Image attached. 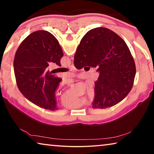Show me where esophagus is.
I'll return each mask as SVG.
<instances>
[{"mask_svg": "<svg viewBox=\"0 0 154 154\" xmlns=\"http://www.w3.org/2000/svg\"><path fill=\"white\" fill-rule=\"evenodd\" d=\"M69 69H71V70H73V69H75V66H74V64H72L71 65H70V66H69Z\"/></svg>", "mask_w": 154, "mask_h": 154, "instance_id": "obj_1", "label": "esophagus"}]
</instances>
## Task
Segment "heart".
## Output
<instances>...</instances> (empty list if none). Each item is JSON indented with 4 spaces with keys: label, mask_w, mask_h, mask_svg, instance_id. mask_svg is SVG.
Returning <instances> with one entry per match:
<instances>
[{
    "label": "heart",
    "mask_w": 154,
    "mask_h": 154,
    "mask_svg": "<svg viewBox=\"0 0 154 154\" xmlns=\"http://www.w3.org/2000/svg\"><path fill=\"white\" fill-rule=\"evenodd\" d=\"M87 96L90 100H93L95 96V91L93 88H90L88 90ZM62 105L66 108L69 109H75L77 108L78 106H81L84 103V101L81 100V99L75 97L71 93H65L62 96L60 99Z\"/></svg>",
    "instance_id": "obj_1"
}]
</instances>
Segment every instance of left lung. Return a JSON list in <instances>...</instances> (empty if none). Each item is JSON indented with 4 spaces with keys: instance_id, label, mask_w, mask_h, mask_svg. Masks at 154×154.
I'll return each instance as SVG.
<instances>
[{
    "instance_id": "obj_1",
    "label": "left lung",
    "mask_w": 154,
    "mask_h": 154,
    "mask_svg": "<svg viewBox=\"0 0 154 154\" xmlns=\"http://www.w3.org/2000/svg\"><path fill=\"white\" fill-rule=\"evenodd\" d=\"M63 51L52 34L45 30L31 33L20 44L15 55V79L21 93L41 108L55 111V92L62 79L47 70L48 62L60 66Z\"/></svg>"
}]
</instances>
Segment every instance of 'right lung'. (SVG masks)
<instances>
[{"mask_svg":"<svg viewBox=\"0 0 154 154\" xmlns=\"http://www.w3.org/2000/svg\"><path fill=\"white\" fill-rule=\"evenodd\" d=\"M77 69L98 67L94 109H105L122 101L133 86L136 66L125 41L108 28L90 30L81 40L74 57Z\"/></svg>","mask_w":154,"mask_h":154,"instance_id":"obj_1","label":"right lung"}]
</instances>
